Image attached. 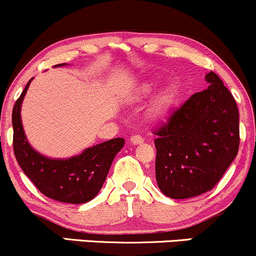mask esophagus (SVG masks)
Returning a JSON list of instances; mask_svg holds the SVG:
<instances>
[{"label":"esophagus","mask_w":256,"mask_h":256,"mask_svg":"<svg viewBox=\"0 0 256 256\" xmlns=\"http://www.w3.org/2000/svg\"><path fill=\"white\" fill-rule=\"evenodd\" d=\"M144 142V138L142 136H140L139 134H136V136H130V142L134 145H138V144H142V142Z\"/></svg>","instance_id":"34e87169"}]
</instances>
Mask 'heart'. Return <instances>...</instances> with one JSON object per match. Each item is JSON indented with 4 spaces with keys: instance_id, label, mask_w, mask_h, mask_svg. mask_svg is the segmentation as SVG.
<instances>
[{
    "instance_id": "heart-1",
    "label": "heart",
    "mask_w": 256,
    "mask_h": 256,
    "mask_svg": "<svg viewBox=\"0 0 256 256\" xmlns=\"http://www.w3.org/2000/svg\"><path fill=\"white\" fill-rule=\"evenodd\" d=\"M158 90V84L155 82H145L138 88V90L136 92V94L133 95V100H142V98H149L154 94V92ZM173 90L167 89L164 90L162 94L158 96V101H156L155 106L152 108V114L154 116H161L164 112L168 110V107L172 105L173 102Z\"/></svg>"
}]
</instances>
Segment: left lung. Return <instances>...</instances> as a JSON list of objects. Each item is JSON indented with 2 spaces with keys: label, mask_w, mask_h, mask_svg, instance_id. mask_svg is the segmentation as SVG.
Masks as SVG:
<instances>
[{
  "label": "left lung",
  "mask_w": 256,
  "mask_h": 256,
  "mask_svg": "<svg viewBox=\"0 0 256 256\" xmlns=\"http://www.w3.org/2000/svg\"><path fill=\"white\" fill-rule=\"evenodd\" d=\"M156 129V180L172 199L211 190L238 154L239 112L234 98L216 73Z\"/></svg>",
  "instance_id": "8db88e82"
}]
</instances>
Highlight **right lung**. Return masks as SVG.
<instances>
[{"label":"right lung","mask_w":256,"mask_h":256,"mask_svg":"<svg viewBox=\"0 0 256 256\" xmlns=\"http://www.w3.org/2000/svg\"><path fill=\"white\" fill-rule=\"evenodd\" d=\"M32 80V78L16 101L12 112L13 150L19 166L45 196L70 204L90 202L102 188L114 156L124 145V139L107 140L67 160L41 155L30 146L20 120L22 102Z\"/></svg>","instance_id":"obj_1"}]
</instances>
